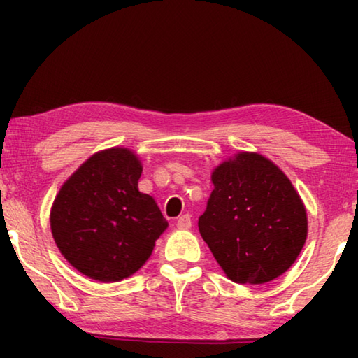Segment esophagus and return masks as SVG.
<instances>
[{
  "instance_id": "obj_1",
  "label": "esophagus",
  "mask_w": 358,
  "mask_h": 358,
  "mask_svg": "<svg viewBox=\"0 0 358 358\" xmlns=\"http://www.w3.org/2000/svg\"><path fill=\"white\" fill-rule=\"evenodd\" d=\"M191 216L189 215H183V216H180L178 217V221H177V227L178 229H189L191 227Z\"/></svg>"
}]
</instances>
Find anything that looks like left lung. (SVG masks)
Returning a JSON list of instances; mask_svg holds the SVG:
<instances>
[{
    "mask_svg": "<svg viewBox=\"0 0 358 358\" xmlns=\"http://www.w3.org/2000/svg\"><path fill=\"white\" fill-rule=\"evenodd\" d=\"M199 232L229 280L264 284L290 268L306 241V210L270 159L238 153L211 173Z\"/></svg>",
    "mask_w": 358,
    "mask_h": 358,
    "instance_id": "8db88e82",
    "label": "left lung"
}]
</instances>
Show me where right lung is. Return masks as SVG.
Instances as JSON below:
<instances>
[{"label":"right lung","mask_w":358,"mask_h":358,"mask_svg":"<svg viewBox=\"0 0 358 358\" xmlns=\"http://www.w3.org/2000/svg\"><path fill=\"white\" fill-rule=\"evenodd\" d=\"M142 164L128 148L93 155L62 186L50 227L64 259L85 276L113 282L147 262L167 229L155 199L138 191Z\"/></svg>","instance_id":"right-lung-1"}]
</instances>
